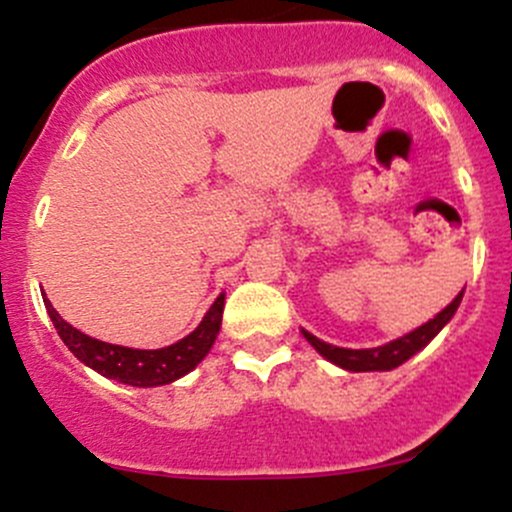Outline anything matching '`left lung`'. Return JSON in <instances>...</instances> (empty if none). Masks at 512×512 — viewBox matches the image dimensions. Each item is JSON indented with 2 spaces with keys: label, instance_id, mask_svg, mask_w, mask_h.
Here are the masks:
<instances>
[{
  "label": "left lung",
  "instance_id": "1",
  "mask_svg": "<svg viewBox=\"0 0 512 512\" xmlns=\"http://www.w3.org/2000/svg\"><path fill=\"white\" fill-rule=\"evenodd\" d=\"M461 297H464V292L451 301L444 311H439L434 319H429L427 324L414 328V331L407 333V336L385 343V346H380V348L353 351V348H338V346H331V343L319 341V338L311 336L309 331H301V333H304L306 341H309L321 355H324V358L331 360V363L341 365V368L353 370V373H363V370H392V368H397V365L405 363V360H410L417 351H422V348L427 346L434 336H437L441 328L449 324V319L456 314V309H459Z\"/></svg>",
  "mask_w": 512,
  "mask_h": 512
}]
</instances>
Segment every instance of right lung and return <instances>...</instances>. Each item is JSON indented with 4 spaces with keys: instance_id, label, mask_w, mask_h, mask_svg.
<instances>
[{
    "instance_id": "right-lung-1",
    "label": "right lung",
    "mask_w": 512,
    "mask_h": 512,
    "mask_svg": "<svg viewBox=\"0 0 512 512\" xmlns=\"http://www.w3.org/2000/svg\"><path fill=\"white\" fill-rule=\"evenodd\" d=\"M43 304H46L48 316H51L58 336H61V341L66 343L68 351H71L75 358L83 360L85 365L98 370L105 378L117 380V383L134 387H154L174 383L181 375L191 373V370L206 358V353L211 351L215 336H218L220 331V321H223L225 294H220V297L213 301V306L208 309V314L203 316V321L198 324L196 331L188 333L186 338H181L174 346L159 348V351H137V348L112 346V343L85 336V333H80L78 328L66 324V321L58 316V311L53 309L51 301L43 299Z\"/></svg>"
}]
</instances>
